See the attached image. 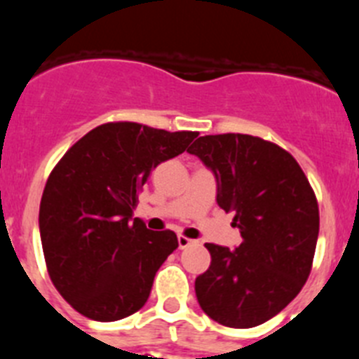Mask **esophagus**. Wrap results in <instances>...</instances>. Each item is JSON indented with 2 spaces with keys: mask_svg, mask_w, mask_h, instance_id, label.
<instances>
[{
  "mask_svg": "<svg viewBox=\"0 0 359 359\" xmlns=\"http://www.w3.org/2000/svg\"><path fill=\"white\" fill-rule=\"evenodd\" d=\"M196 241H192V239H189V237H185V236H180L177 237V244H180V248H187V246H190V244H194Z\"/></svg>",
  "mask_w": 359,
  "mask_h": 359,
  "instance_id": "esophagus-1",
  "label": "esophagus"
}]
</instances>
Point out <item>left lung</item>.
Segmentation results:
<instances>
[{
	"mask_svg": "<svg viewBox=\"0 0 359 359\" xmlns=\"http://www.w3.org/2000/svg\"><path fill=\"white\" fill-rule=\"evenodd\" d=\"M217 180V205L233 212L243 243H207L210 268L196 278L201 309L248 329L278 315L311 273L318 239L316 196L290 152L259 136H199L189 149Z\"/></svg>",
	"mask_w": 359,
	"mask_h": 359,
	"instance_id": "8db88e82",
	"label": "left lung"
}]
</instances>
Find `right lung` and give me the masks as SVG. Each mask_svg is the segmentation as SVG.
Listing matches in <instances>:
<instances>
[{"instance_id": "right-lung-1", "label": "right lung", "mask_w": 359, "mask_h": 359, "mask_svg": "<svg viewBox=\"0 0 359 359\" xmlns=\"http://www.w3.org/2000/svg\"><path fill=\"white\" fill-rule=\"evenodd\" d=\"M198 135L107 122L73 144L50 172L39 207L44 261L55 290L86 318L115 322L145 306L177 237L151 231L131 219L133 210L152 169Z\"/></svg>"}]
</instances>
